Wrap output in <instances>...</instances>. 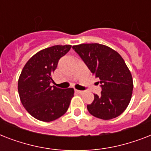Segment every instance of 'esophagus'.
I'll use <instances>...</instances> for the list:
<instances>
[{
  "instance_id": "obj_1",
  "label": "esophagus",
  "mask_w": 151,
  "mask_h": 151,
  "mask_svg": "<svg viewBox=\"0 0 151 151\" xmlns=\"http://www.w3.org/2000/svg\"><path fill=\"white\" fill-rule=\"evenodd\" d=\"M76 93H78V94H83L84 92L83 91H80V90H75Z\"/></svg>"
}]
</instances>
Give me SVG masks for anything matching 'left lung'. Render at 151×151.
Wrapping results in <instances>:
<instances>
[{
    "label": "left lung",
    "instance_id": "obj_1",
    "mask_svg": "<svg viewBox=\"0 0 151 151\" xmlns=\"http://www.w3.org/2000/svg\"><path fill=\"white\" fill-rule=\"evenodd\" d=\"M73 49L96 78L102 88L99 96L87 106L88 112L103 120L122 114L131 100L133 81L122 57L112 48L100 44H81Z\"/></svg>",
    "mask_w": 151,
    "mask_h": 151
}]
</instances>
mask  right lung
<instances>
[{
  "label": "right lung",
  "instance_id": "1",
  "mask_svg": "<svg viewBox=\"0 0 151 151\" xmlns=\"http://www.w3.org/2000/svg\"><path fill=\"white\" fill-rule=\"evenodd\" d=\"M71 45H55L32 56L22 69L18 81V92L22 106L34 118L49 122L67 111L73 96V88L51 86L52 73L61 57Z\"/></svg>",
  "mask_w": 151,
  "mask_h": 151
}]
</instances>
